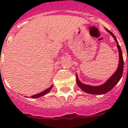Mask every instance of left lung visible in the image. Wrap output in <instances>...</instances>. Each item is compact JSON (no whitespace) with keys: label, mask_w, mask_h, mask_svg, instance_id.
<instances>
[{"label":"left lung","mask_w":128,"mask_h":128,"mask_svg":"<svg viewBox=\"0 0 128 128\" xmlns=\"http://www.w3.org/2000/svg\"><path fill=\"white\" fill-rule=\"evenodd\" d=\"M106 31L108 33H110L112 34V36L114 38V39L117 44V47H118V52H119L120 60L118 69H117L116 71L114 72V74L105 83L99 86H89V85H86L84 84H82L78 80L77 76L76 75V82H77V84L78 86V87L81 88V90H83V91L86 92L88 93V94H92V95H103V94H104L108 92L109 91H110L116 85V84L118 83V82H119L120 80L121 79V77H122V72H123L124 61L121 48H120L115 36L110 31L108 30V29L106 28Z\"/></svg>","instance_id":"1"}]
</instances>
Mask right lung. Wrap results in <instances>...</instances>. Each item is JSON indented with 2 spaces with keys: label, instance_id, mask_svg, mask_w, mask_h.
Returning a JSON list of instances; mask_svg holds the SVG:
<instances>
[{
  "label": "right lung",
  "instance_id": "right-lung-1",
  "mask_svg": "<svg viewBox=\"0 0 128 128\" xmlns=\"http://www.w3.org/2000/svg\"><path fill=\"white\" fill-rule=\"evenodd\" d=\"M52 87H53V86L52 85L51 87H49L48 88L46 89L45 90H44L43 92H41L40 93V94H36V95H32V96H31V98H39V97H40V96H43V95H46V94H48V93L50 92L51 91V89L52 88Z\"/></svg>",
  "mask_w": 128,
  "mask_h": 128
}]
</instances>
